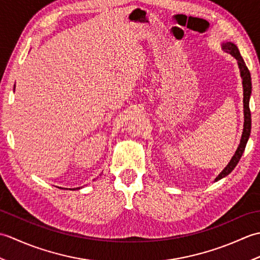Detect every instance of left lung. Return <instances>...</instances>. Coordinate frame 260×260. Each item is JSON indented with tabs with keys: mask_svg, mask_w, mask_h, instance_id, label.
I'll return each mask as SVG.
<instances>
[{
	"mask_svg": "<svg viewBox=\"0 0 260 260\" xmlns=\"http://www.w3.org/2000/svg\"><path fill=\"white\" fill-rule=\"evenodd\" d=\"M223 50L225 52L230 53L231 56H234L237 60H238V64L240 68V75L242 78V87H244V114H245V124H244V132H242L241 135V140H240V144L237 148V151L235 153V155L231 158V161L229 162V164L227 167L224 168V170L220 173L217 178H215V181H218L220 179L224 178L227 176L231 171H233L236 165L238 164L239 159L244 153L245 148H246V144L248 142V139L250 136V129H251V114H250V108H249V99H250V93H251V77H250V73L248 70L247 66L244 61V59L240 56V52L238 50L237 46H235L234 43L231 42H227L223 43Z\"/></svg>",
	"mask_w": 260,
	"mask_h": 260,
	"instance_id": "left-lung-1",
	"label": "left lung"
}]
</instances>
